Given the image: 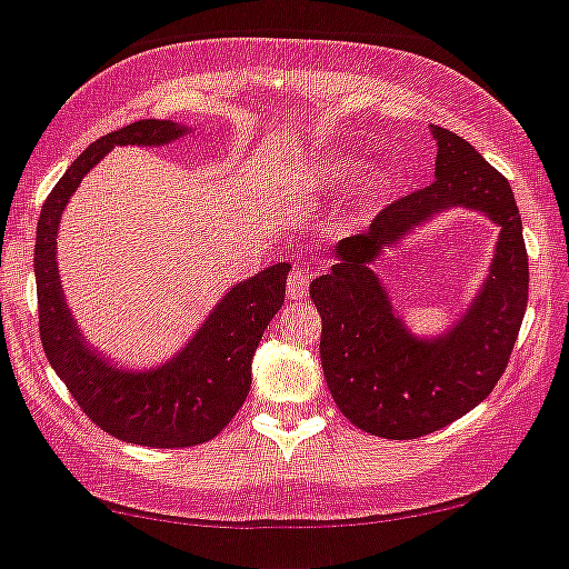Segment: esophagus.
<instances>
[{"instance_id": "obj_1", "label": "esophagus", "mask_w": 569, "mask_h": 569, "mask_svg": "<svg viewBox=\"0 0 569 569\" xmlns=\"http://www.w3.org/2000/svg\"><path fill=\"white\" fill-rule=\"evenodd\" d=\"M308 289H310L308 272H305L302 267H297L295 272L289 274V280H286V291H289V300H305V297H308Z\"/></svg>"}]
</instances>
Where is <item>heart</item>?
I'll return each instance as SVG.
<instances>
[{"mask_svg": "<svg viewBox=\"0 0 569 569\" xmlns=\"http://www.w3.org/2000/svg\"><path fill=\"white\" fill-rule=\"evenodd\" d=\"M351 169H355V163H351L349 158H332V160H327L325 166H321V171H319V182L321 184H335V182H340V179L343 177H349L351 174ZM368 184V188H373V182H365Z\"/></svg>", "mask_w": 569, "mask_h": 569, "instance_id": "heart-1", "label": "heart"}]
</instances>
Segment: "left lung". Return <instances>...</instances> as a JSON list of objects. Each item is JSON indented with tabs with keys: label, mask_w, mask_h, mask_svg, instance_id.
<instances>
[{
	"label": "left lung",
	"mask_w": 569,
	"mask_h": 569,
	"mask_svg": "<svg viewBox=\"0 0 569 569\" xmlns=\"http://www.w3.org/2000/svg\"><path fill=\"white\" fill-rule=\"evenodd\" d=\"M439 152L428 188L385 207L368 231L335 244V264L310 283L321 316V368L346 420L385 439H417L488 398L505 373L529 300V259L510 182L452 130L430 124ZM466 206L502 229L481 295L450 333L415 339L372 272L380 250L433 213Z\"/></svg>",
	"instance_id": "1"
}]
</instances>
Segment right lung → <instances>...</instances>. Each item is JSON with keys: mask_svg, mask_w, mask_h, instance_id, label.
Here are the masks:
<instances>
[{"mask_svg": "<svg viewBox=\"0 0 569 569\" xmlns=\"http://www.w3.org/2000/svg\"><path fill=\"white\" fill-rule=\"evenodd\" d=\"M188 136L169 119H141L87 147L48 193L38 220L34 280L43 351L83 415L113 439L141 447H196L214 439L250 390V362L286 297L291 264L280 261L237 283L177 357L152 370H119L89 349L64 302L57 231L70 196L113 147H163Z\"/></svg>", "mask_w": 569, "mask_h": 569, "instance_id": "obj_1", "label": "right lung"}]
</instances>
